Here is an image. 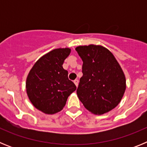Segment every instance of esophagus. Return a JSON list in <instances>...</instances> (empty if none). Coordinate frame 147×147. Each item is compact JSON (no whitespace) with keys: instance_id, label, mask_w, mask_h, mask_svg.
I'll return each instance as SVG.
<instances>
[{"instance_id":"34e87169","label":"esophagus","mask_w":147,"mask_h":147,"mask_svg":"<svg viewBox=\"0 0 147 147\" xmlns=\"http://www.w3.org/2000/svg\"><path fill=\"white\" fill-rule=\"evenodd\" d=\"M74 84L76 85V87H78V85H79V80H75L74 81Z\"/></svg>"}]
</instances>
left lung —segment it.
Segmentation results:
<instances>
[{
	"instance_id": "8db88e82",
	"label": "left lung",
	"mask_w": 147,
	"mask_h": 147,
	"mask_svg": "<svg viewBox=\"0 0 147 147\" xmlns=\"http://www.w3.org/2000/svg\"><path fill=\"white\" fill-rule=\"evenodd\" d=\"M76 51L83 61V76L76 90L80 100L96 115L112 110L126 90V78L119 63L102 45H80Z\"/></svg>"
}]
</instances>
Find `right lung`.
<instances>
[{
	"instance_id": "right-lung-1",
	"label": "right lung",
	"mask_w": 147,
	"mask_h": 147,
	"mask_svg": "<svg viewBox=\"0 0 147 147\" xmlns=\"http://www.w3.org/2000/svg\"><path fill=\"white\" fill-rule=\"evenodd\" d=\"M68 48L51 51L40 58L30 70L26 82L30 102L45 114L59 112L65 105L76 85L68 80L67 71L62 67L69 56Z\"/></svg>"
}]
</instances>
